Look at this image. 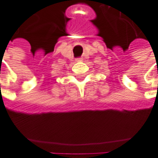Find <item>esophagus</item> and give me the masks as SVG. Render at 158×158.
Returning <instances> with one entry per match:
<instances>
[{"mask_svg": "<svg viewBox=\"0 0 158 158\" xmlns=\"http://www.w3.org/2000/svg\"><path fill=\"white\" fill-rule=\"evenodd\" d=\"M82 58H78V59H76V61H82Z\"/></svg>", "mask_w": 158, "mask_h": 158, "instance_id": "1", "label": "esophagus"}]
</instances>
